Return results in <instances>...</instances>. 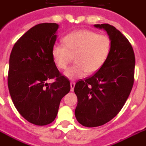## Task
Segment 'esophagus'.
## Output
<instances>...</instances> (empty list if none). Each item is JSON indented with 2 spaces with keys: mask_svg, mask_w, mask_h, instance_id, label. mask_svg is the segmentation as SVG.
<instances>
[{
  "mask_svg": "<svg viewBox=\"0 0 146 146\" xmlns=\"http://www.w3.org/2000/svg\"><path fill=\"white\" fill-rule=\"evenodd\" d=\"M74 86H75V82H71V91H74Z\"/></svg>",
  "mask_w": 146,
  "mask_h": 146,
  "instance_id": "obj_1",
  "label": "esophagus"
}]
</instances>
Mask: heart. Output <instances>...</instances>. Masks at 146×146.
Instances as JSON below:
<instances>
[{
	"label": "heart",
	"instance_id": "b5f03b06",
	"mask_svg": "<svg viewBox=\"0 0 146 146\" xmlns=\"http://www.w3.org/2000/svg\"><path fill=\"white\" fill-rule=\"evenodd\" d=\"M62 42L64 46H53L52 56L55 65L62 70L67 68L74 58L75 64L65 72L69 79L98 72L107 62L112 48L110 36L88 30L71 33L64 37Z\"/></svg>",
	"mask_w": 146,
	"mask_h": 146
}]
</instances>
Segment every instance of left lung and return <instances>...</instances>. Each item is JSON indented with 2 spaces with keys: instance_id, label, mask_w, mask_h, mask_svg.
<instances>
[{
  "instance_id": "1",
  "label": "left lung",
  "mask_w": 146,
  "mask_h": 146,
  "mask_svg": "<svg viewBox=\"0 0 146 146\" xmlns=\"http://www.w3.org/2000/svg\"><path fill=\"white\" fill-rule=\"evenodd\" d=\"M94 27L107 31L112 48L104 65L74 86V113L79 123L87 127L102 126L119 113L132 91L135 74V54L127 38L108 23Z\"/></svg>"
}]
</instances>
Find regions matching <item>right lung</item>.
I'll return each instance as SVG.
<instances>
[{"label":"right lung","mask_w":146,"mask_h":146,"mask_svg":"<svg viewBox=\"0 0 146 146\" xmlns=\"http://www.w3.org/2000/svg\"><path fill=\"white\" fill-rule=\"evenodd\" d=\"M58 28L54 23L33 27L14 44L10 55L11 99L20 115L37 126L54 121L61 100L71 90L69 79L61 74L52 56ZM50 79L55 81L47 83Z\"/></svg>","instance_id":"obj_1"}]
</instances>
